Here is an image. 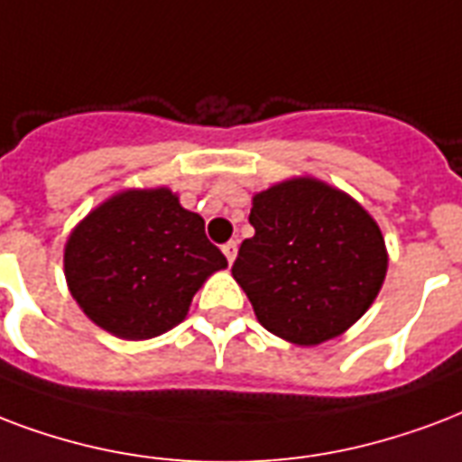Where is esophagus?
Returning <instances> with one entry per match:
<instances>
[{
	"label": "esophagus",
	"mask_w": 462,
	"mask_h": 462,
	"mask_svg": "<svg viewBox=\"0 0 462 462\" xmlns=\"http://www.w3.org/2000/svg\"><path fill=\"white\" fill-rule=\"evenodd\" d=\"M223 254L227 256V262H235V256H237V242L235 239H230L227 245H223Z\"/></svg>",
	"instance_id": "obj_1"
}]
</instances>
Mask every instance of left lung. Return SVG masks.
<instances>
[{
    "instance_id": "8db88e82",
    "label": "left lung",
    "mask_w": 462,
    "mask_h": 462,
    "mask_svg": "<svg viewBox=\"0 0 462 462\" xmlns=\"http://www.w3.org/2000/svg\"><path fill=\"white\" fill-rule=\"evenodd\" d=\"M254 237L239 246L232 276L263 329L298 346L339 337L383 288L387 249L361 203L312 176L252 199Z\"/></svg>"
}]
</instances>
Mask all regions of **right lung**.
I'll use <instances>...</instances> for the list:
<instances>
[{
  "label": "right lung",
  "mask_w": 462,
  "mask_h": 462,
  "mask_svg": "<svg viewBox=\"0 0 462 462\" xmlns=\"http://www.w3.org/2000/svg\"><path fill=\"white\" fill-rule=\"evenodd\" d=\"M227 259L199 213L169 189H128L94 208L65 245L69 293L118 339H152L186 317L206 278Z\"/></svg>",
  "instance_id": "add662e5"
}]
</instances>
